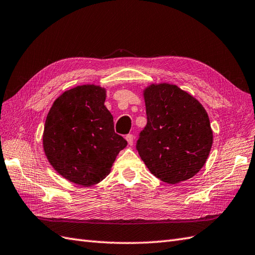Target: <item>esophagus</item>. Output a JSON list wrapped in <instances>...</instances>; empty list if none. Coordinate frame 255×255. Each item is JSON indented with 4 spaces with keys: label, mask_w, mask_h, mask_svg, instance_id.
Instances as JSON below:
<instances>
[{
    "label": "esophagus",
    "mask_w": 255,
    "mask_h": 255,
    "mask_svg": "<svg viewBox=\"0 0 255 255\" xmlns=\"http://www.w3.org/2000/svg\"><path fill=\"white\" fill-rule=\"evenodd\" d=\"M126 139L128 140V143L129 145H133V142H134V136H133V134H128L127 136H126Z\"/></svg>",
    "instance_id": "esophagus-1"
}]
</instances>
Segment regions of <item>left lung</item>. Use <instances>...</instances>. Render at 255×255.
<instances>
[{
	"label": "left lung",
	"instance_id": "1",
	"mask_svg": "<svg viewBox=\"0 0 255 255\" xmlns=\"http://www.w3.org/2000/svg\"><path fill=\"white\" fill-rule=\"evenodd\" d=\"M147 124L136 142L149 171L174 184L193 177L205 165L213 144L207 112L175 85H150L144 93Z\"/></svg>",
	"mask_w": 255,
	"mask_h": 255
}]
</instances>
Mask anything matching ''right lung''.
Wrapping results in <instances>:
<instances>
[{"label":"right lung","instance_id":"right-lung-1","mask_svg":"<svg viewBox=\"0 0 255 255\" xmlns=\"http://www.w3.org/2000/svg\"><path fill=\"white\" fill-rule=\"evenodd\" d=\"M105 100L104 88L83 85L62 94L47 116L44 152L55 170L73 183L90 186L104 180L128 144L115 132Z\"/></svg>","mask_w":255,"mask_h":255}]
</instances>
